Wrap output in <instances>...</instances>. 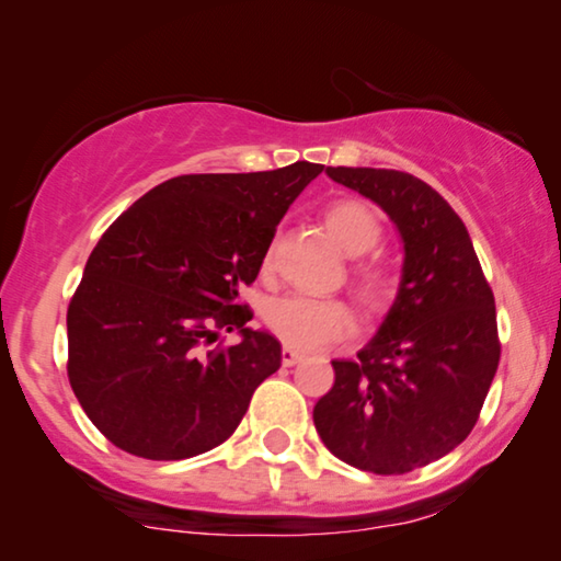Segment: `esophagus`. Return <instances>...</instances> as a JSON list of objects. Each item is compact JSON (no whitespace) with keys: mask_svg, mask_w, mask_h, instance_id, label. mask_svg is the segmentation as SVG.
I'll return each instance as SVG.
<instances>
[{"mask_svg":"<svg viewBox=\"0 0 561 561\" xmlns=\"http://www.w3.org/2000/svg\"><path fill=\"white\" fill-rule=\"evenodd\" d=\"M301 357H304V352H298L294 347H283L280 350V359H283V365H286V367H294Z\"/></svg>","mask_w":561,"mask_h":561,"instance_id":"1","label":"esophagus"}]
</instances>
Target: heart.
Here are the masks:
<instances>
[{
    "mask_svg": "<svg viewBox=\"0 0 561 561\" xmlns=\"http://www.w3.org/2000/svg\"><path fill=\"white\" fill-rule=\"evenodd\" d=\"M324 225L336 244L347 255H365L380 242L382 227L378 214L355 198L329 204L324 209ZM263 267H271V252L263 260ZM352 278L363 301L370 309H378L393 294V278L378 263H355ZM265 324L288 347L317 350L327 347L355 329V311L342 298H313L304 294H286L273 298L265 306Z\"/></svg>",
    "mask_w": 561,
    "mask_h": 561,
    "instance_id": "1",
    "label": "heart"
}]
</instances>
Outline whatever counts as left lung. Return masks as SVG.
Segmentation results:
<instances>
[{"instance_id": "8db88e82", "label": "left lung", "mask_w": 561, "mask_h": 561, "mask_svg": "<svg viewBox=\"0 0 561 561\" xmlns=\"http://www.w3.org/2000/svg\"><path fill=\"white\" fill-rule=\"evenodd\" d=\"M388 214L403 240L401 286L357 359H334L313 426L342 462L403 474L449 455L478 424L495 378V298L467 227L416 175L327 168Z\"/></svg>"}]
</instances>
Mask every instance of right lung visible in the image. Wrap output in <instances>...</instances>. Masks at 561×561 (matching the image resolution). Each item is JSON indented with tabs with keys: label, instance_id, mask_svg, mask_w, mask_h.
<instances>
[{
	"label": "right lung",
	"instance_id": "1",
	"mask_svg": "<svg viewBox=\"0 0 561 561\" xmlns=\"http://www.w3.org/2000/svg\"><path fill=\"white\" fill-rule=\"evenodd\" d=\"M324 171L179 175L102 234L68 304V380L114 447L188 459L227 442L280 367V342L248 327L240 288L257 278L275 227ZM219 328L243 340L211 348Z\"/></svg>",
	"mask_w": 561,
	"mask_h": 561
}]
</instances>
